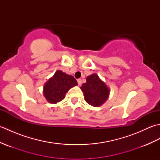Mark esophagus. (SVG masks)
Listing matches in <instances>:
<instances>
[{"label":"esophagus","mask_w":160,"mask_h":160,"mask_svg":"<svg viewBox=\"0 0 160 160\" xmlns=\"http://www.w3.org/2000/svg\"><path fill=\"white\" fill-rule=\"evenodd\" d=\"M77 81H78V85H81V84H82V80H81V79H78Z\"/></svg>","instance_id":"obj_1"}]
</instances>
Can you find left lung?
I'll return each mask as SVG.
<instances>
[{
    "label": "left lung",
    "mask_w": 160,
    "mask_h": 160,
    "mask_svg": "<svg viewBox=\"0 0 160 160\" xmlns=\"http://www.w3.org/2000/svg\"><path fill=\"white\" fill-rule=\"evenodd\" d=\"M86 80L87 82L80 87L84 93V100L91 106L100 107L109 96V89L97 74L89 76Z\"/></svg>",
    "instance_id": "1"
}]
</instances>
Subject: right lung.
<instances>
[{
	"label": "right lung",
	"instance_id": "1",
	"mask_svg": "<svg viewBox=\"0 0 160 160\" xmlns=\"http://www.w3.org/2000/svg\"><path fill=\"white\" fill-rule=\"evenodd\" d=\"M76 85L77 80L72 76L58 70L44 85V96L49 103L56 104L64 99L71 88Z\"/></svg>",
	"mask_w": 160,
	"mask_h": 160
}]
</instances>
